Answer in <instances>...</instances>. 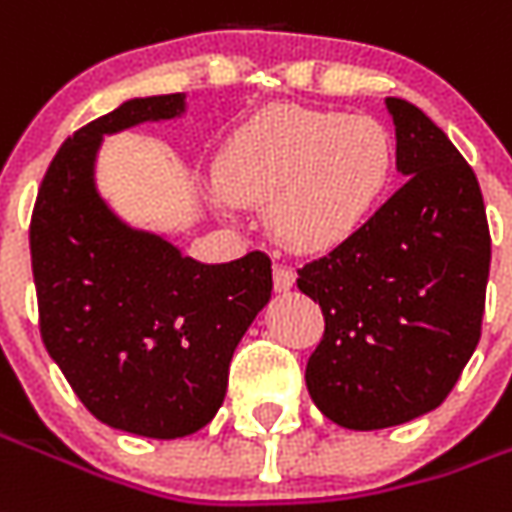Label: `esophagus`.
<instances>
[{
	"label": "esophagus",
	"instance_id": "obj_1",
	"mask_svg": "<svg viewBox=\"0 0 512 512\" xmlns=\"http://www.w3.org/2000/svg\"><path fill=\"white\" fill-rule=\"evenodd\" d=\"M293 282H296V274H293L288 266H274V288L280 293L291 291Z\"/></svg>",
	"mask_w": 512,
	"mask_h": 512
}]
</instances>
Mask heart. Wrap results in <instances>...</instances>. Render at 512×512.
Masks as SVG:
<instances>
[{"label": "heart", "instance_id": "b5f03b06", "mask_svg": "<svg viewBox=\"0 0 512 512\" xmlns=\"http://www.w3.org/2000/svg\"><path fill=\"white\" fill-rule=\"evenodd\" d=\"M393 169L396 146L382 121L277 105L232 135L219 180L235 199L268 202V224L282 244L318 252L366 227Z\"/></svg>", "mask_w": 512, "mask_h": 512}]
</instances>
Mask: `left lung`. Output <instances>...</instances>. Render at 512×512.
<instances>
[{"label": "left lung", "mask_w": 512, "mask_h": 512, "mask_svg": "<svg viewBox=\"0 0 512 512\" xmlns=\"http://www.w3.org/2000/svg\"><path fill=\"white\" fill-rule=\"evenodd\" d=\"M405 185L352 238L299 268L324 338L310 399L346 430H385L441 405L480 343L491 235L480 182L435 121L385 99Z\"/></svg>", "instance_id": "obj_1"}]
</instances>
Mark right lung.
I'll list each match as a JSON object with an SVG mask.
<instances>
[{"label":"right lung","instance_id":"add662e5","mask_svg":"<svg viewBox=\"0 0 512 512\" xmlns=\"http://www.w3.org/2000/svg\"><path fill=\"white\" fill-rule=\"evenodd\" d=\"M185 113V94L135 96L85 124L57 149L30 224L46 352L102 424L157 441L219 413L232 352L271 299L263 252L199 263L99 191L105 135Z\"/></svg>","mask_w":512,"mask_h":512}]
</instances>
